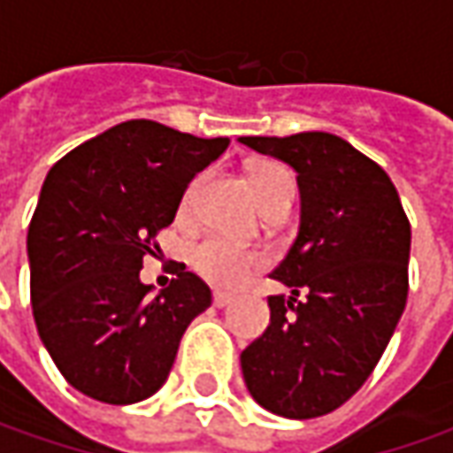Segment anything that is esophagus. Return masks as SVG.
Returning <instances> with one entry per match:
<instances>
[{
	"label": "esophagus",
	"mask_w": 453,
	"mask_h": 453,
	"mask_svg": "<svg viewBox=\"0 0 453 453\" xmlns=\"http://www.w3.org/2000/svg\"><path fill=\"white\" fill-rule=\"evenodd\" d=\"M234 303V295L232 292H214V307H226V304Z\"/></svg>",
	"instance_id": "1"
}]
</instances>
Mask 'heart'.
<instances>
[{
  "label": "heart",
  "instance_id": "b5f03b06",
  "mask_svg": "<svg viewBox=\"0 0 453 453\" xmlns=\"http://www.w3.org/2000/svg\"><path fill=\"white\" fill-rule=\"evenodd\" d=\"M247 179H250V188H252L259 206H267L277 199H292V176L285 165L274 164V161H259V164L250 165ZM199 181L201 179H196L186 188L181 199V211H188V206L194 203ZM188 259L203 280L221 285V288L242 285L262 265L259 254L252 250H242L221 236H203L191 247Z\"/></svg>",
  "mask_w": 453,
  "mask_h": 453
}]
</instances>
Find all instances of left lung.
<instances>
[{
	"instance_id": "obj_1",
	"label": "left lung",
	"mask_w": 453,
	"mask_h": 453,
	"mask_svg": "<svg viewBox=\"0 0 453 453\" xmlns=\"http://www.w3.org/2000/svg\"><path fill=\"white\" fill-rule=\"evenodd\" d=\"M297 173L300 229L272 270L267 330L242 350L247 391L285 418L342 406L373 373L409 297L411 224L380 165L340 135H244Z\"/></svg>"
}]
</instances>
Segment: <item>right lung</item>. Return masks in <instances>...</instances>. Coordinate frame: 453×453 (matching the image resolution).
I'll list each match as a JSON object with an SVG mask.
<instances>
[{
	"label": "right lung",
	"instance_id": "1",
	"mask_svg": "<svg viewBox=\"0 0 453 453\" xmlns=\"http://www.w3.org/2000/svg\"><path fill=\"white\" fill-rule=\"evenodd\" d=\"M226 146L229 138H196L141 118L50 168L27 232L32 312L47 353L80 393L128 406L165 383L211 289L181 270L150 295L141 282L143 257L191 179Z\"/></svg>",
	"mask_w": 453,
	"mask_h": 453
}]
</instances>
